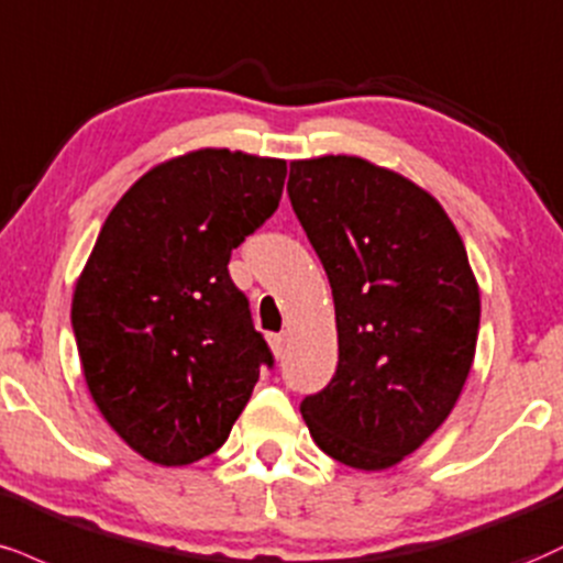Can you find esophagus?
<instances>
[{"instance_id": "obj_1", "label": "esophagus", "mask_w": 563, "mask_h": 563, "mask_svg": "<svg viewBox=\"0 0 563 563\" xmlns=\"http://www.w3.org/2000/svg\"><path fill=\"white\" fill-rule=\"evenodd\" d=\"M267 343L277 358L286 356V335H267Z\"/></svg>"}]
</instances>
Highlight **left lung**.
Segmentation results:
<instances>
[{
  "label": "left lung",
  "instance_id": "8db88e82",
  "mask_svg": "<svg viewBox=\"0 0 563 563\" xmlns=\"http://www.w3.org/2000/svg\"><path fill=\"white\" fill-rule=\"evenodd\" d=\"M288 196L335 301L338 369L301 401L335 462H404L456 406L475 362L479 286L451 217L415 180L349 154L290 162Z\"/></svg>",
  "mask_w": 563,
  "mask_h": 563
}]
</instances>
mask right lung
Listing matches in <instances>:
<instances>
[{"instance_id": "right-lung-1", "label": "right lung", "mask_w": 563, "mask_h": 563, "mask_svg": "<svg viewBox=\"0 0 563 563\" xmlns=\"http://www.w3.org/2000/svg\"><path fill=\"white\" fill-rule=\"evenodd\" d=\"M286 173V159L196 148L141 175L101 225L73 333L93 404L146 462L214 453L273 367L228 262L280 205Z\"/></svg>"}]
</instances>
